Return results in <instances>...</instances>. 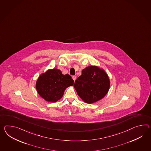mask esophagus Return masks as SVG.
Returning a JSON list of instances; mask_svg holds the SVG:
<instances>
[{
    "label": "esophagus",
    "instance_id": "34e87169",
    "mask_svg": "<svg viewBox=\"0 0 151 151\" xmlns=\"http://www.w3.org/2000/svg\"><path fill=\"white\" fill-rule=\"evenodd\" d=\"M73 79L74 80V81H75L76 79V77L75 76H73Z\"/></svg>",
    "mask_w": 151,
    "mask_h": 151
}]
</instances>
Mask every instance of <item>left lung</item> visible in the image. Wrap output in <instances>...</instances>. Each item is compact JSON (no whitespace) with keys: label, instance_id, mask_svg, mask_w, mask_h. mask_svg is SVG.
<instances>
[{"label":"left lung","instance_id":"obj_1","mask_svg":"<svg viewBox=\"0 0 151 151\" xmlns=\"http://www.w3.org/2000/svg\"><path fill=\"white\" fill-rule=\"evenodd\" d=\"M74 87L81 99L91 104L102 99L106 95L110 87V80L104 69L91 65L82 70Z\"/></svg>","mask_w":151,"mask_h":151}]
</instances>
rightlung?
<instances>
[{"label":"right lung","mask_w":151,"mask_h":151,"mask_svg":"<svg viewBox=\"0 0 151 151\" xmlns=\"http://www.w3.org/2000/svg\"><path fill=\"white\" fill-rule=\"evenodd\" d=\"M74 85L69 75L62 74L56 68L49 69L39 76L35 88L39 95L47 102L55 103L60 99L68 87Z\"/></svg>","instance_id":"add662e5"}]
</instances>
